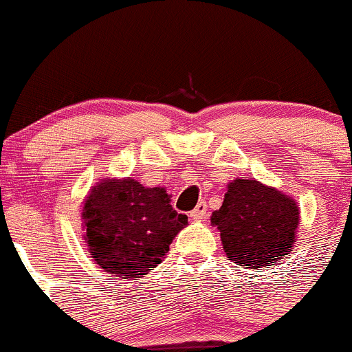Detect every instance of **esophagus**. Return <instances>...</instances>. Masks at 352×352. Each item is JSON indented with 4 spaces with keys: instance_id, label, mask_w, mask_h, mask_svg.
<instances>
[{
    "instance_id": "obj_1",
    "label": "esophagus",
    "mask_w": 352,
    "mask_h": 352,
    "mask_svg": "<svg viewBox=\"0 0 352 352\" xmlns=\"http://www.w3.org/2000/svg\"><path fill=\"white\" fill-rule=\"evenodd\" d=\"M206 212H208V204H206L204 201L197 202V206L194 208V211L190 212V218L194 219V221H202V219L206 218Z\"/></svg>"
}]
</instances>
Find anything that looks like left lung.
<instances>
[{
  "instance_id": "obj_1",
  "label": "left lung",
  "mask_w": 352,
  "mask_h": 352,
  "mask_svg": "<svg viewBox=\"0 0 352 352\" xmlns=\"http://www.w3.org/2000/svg\"><path fill=\"white\" fill-rule=\"evenodd\" d=\"M228 261L258 271L293 250L300 208L293 197L250 177L228 182L225 199L211 214Z\"/></svg>"
}]
</instances>
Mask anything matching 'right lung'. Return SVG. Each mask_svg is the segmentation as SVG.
Segmentation results:
<instances>
[{"instance_id":"add662e5","label":"right lung","mask_w":352,"mask_h":352,"mask_svg":"<svg viewBox=\"0 0 352 352\" xmlns=\"http://www.w3.org/2000/svg\"><path fill=\"white\" fill-rule=\"evenodd\" d=\"M81 226L98 267L117 278L136 279L165 258L177 233L187 226V216L172 208L165 187L107 177L85 197Z\"/></svg>"}]
</instances>
